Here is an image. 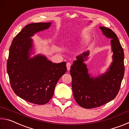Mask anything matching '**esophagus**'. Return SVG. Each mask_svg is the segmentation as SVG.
I'll use <instances>...</instances> for the list:
<instances>
[{"mask_svg": "<svg viewBox=\"0 0 129 129\" xmlns=\"http://www.w3.org/2000/svg\"><path fill=\"white\" fill-rule=\"evenodd\" d=\"M71 63H70V62H67V70H68V71H69L70 68H71Z\"/></svg>", "mask_w": 129, "mask_h": 129, "instance_id": "obj_1", "label": "esophagus"}]
</instances>
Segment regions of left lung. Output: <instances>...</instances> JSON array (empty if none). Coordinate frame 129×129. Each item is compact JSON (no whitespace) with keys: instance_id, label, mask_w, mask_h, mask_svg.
<instances>
[{"instance_id":"left-lung-1","label":"left lung","mask_w":129,"mask_h":129,"mask_svg":"<svg viewBox=\"0 0 129 129\" xmlns=\"http://www.w3.org/2000/svg\"><path fill=\"white\" fill-rule=\"evenodd\" d=\"M100 28L105 35L112 39L113 62L108 71L97 78L90 77L86 65L83 63L88 52L77 57L70 71L74 97L80 106L86 109L100 107L114 99L119 92L125 73L123 49L117 36L108 28Z\"/></svg>"}]
</instances>
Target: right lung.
Wrapping results in <instances>:
<instances>
[{
	"label": "right lung",
	"instance_id": "right-lung-1",
	"mask_svg": "<svg viewBox=\"0 0 129 129\" xmlns=\"http://www.w3.org/2000/svg\"><path fill=\"white\" fill-rule=\"evenodd\" d=\"M51 24L31 23L24 27L13 39L7 60V71L14 93L37 105H45L49 101L57 82L67 71L66 62L52 63L41 55L29 58L32 46L30 37L47 29Z\"/></svg>",
	"mask_w": 129,
	"mask_h": 129
}]
</instances>
